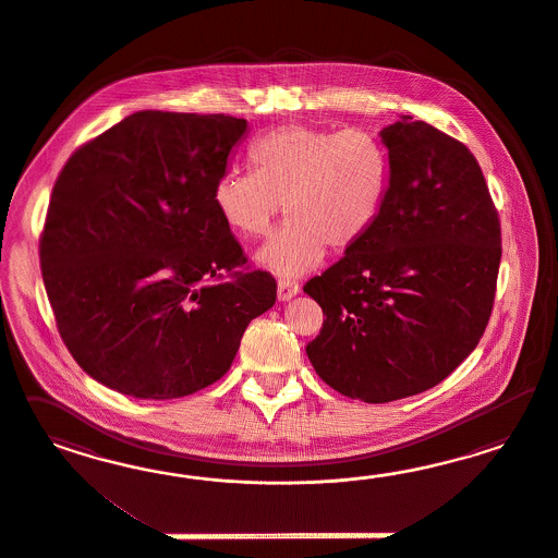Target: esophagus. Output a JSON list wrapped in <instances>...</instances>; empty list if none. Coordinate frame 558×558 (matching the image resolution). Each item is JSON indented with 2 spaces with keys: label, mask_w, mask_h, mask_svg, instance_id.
<instances>
[{
  "label": "esophagus",
  "mask_w": 558,
  "mask_h": 558,
  "mask_svg": "<svg viewBox=\"0 0 558 558\" xmlns=\"http://www.w3.org/2000/svg\"><path fill=\"white\" fill-rule=\"evenodd\" d=\"M299 292H301L299 282L284 280V278H280V280H278V299H280L282 303H287V301H290V299H294Z\"/></svg>",
  "instance_id": "34e87169"
}]
</instances>
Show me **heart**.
Masks as SVG:
<instances>
[{"instance_id":"b5f03b06","label":"heart","mask_w":558,"mask_h":558,"mask_svg":"<svg viewBox=\"0 0 558 558\" xmlns=\"http://www.w3.org/2000/svg\"><path fill=\"white\" fill-rule=\"evenodd\" d=\"M250 157L254 169L220 175L213 204L241 241L266 235L284 204L287 222L255 254L262 270L301 278L322 266L329 245L348 252L380 217L389 155L366 129L284 124L257 136Z\"/></svg>"}]
</instances>
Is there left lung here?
Returning <instances> with one entry per match:
<instances>
[{
  "label": "left lung",
  "instance_id": "obj_1",
  "mask_svg": "<svg viewBox=\"0 0 558 558\" xmlns=\"http://www.w3.org/2000/svg\"><path fill=\"white\" fill-rule=\"evenodd\" d=\"M389 190L364 239L304 292L323 308L306 355L350 399L389 403L436 387L483 338L501 227L473 153L403 117L380 131Z\"/></svg>",
  "mask_w": 558,
  "mask_h": 558
}]
</instances>
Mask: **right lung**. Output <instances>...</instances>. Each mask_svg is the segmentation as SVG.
<instances>
[{
	"instance_id": "obj_1",
	"label": "right lung",
	"mask_w": 558,
	"mask_h": 558,
	"mask_svg": "<svg viewBox=\"0 0 558 558\" xmlns=\"http://www.w3.org/2000/svg\"><path fill=\"white\" fill-rule=\"evenodd\" d=\"M247 120L141 110L69 157L40 268L59 333L108 389L178 399L217 383L276 303L219 219L213 187Z\"/></svg>"
}]
</instances>
